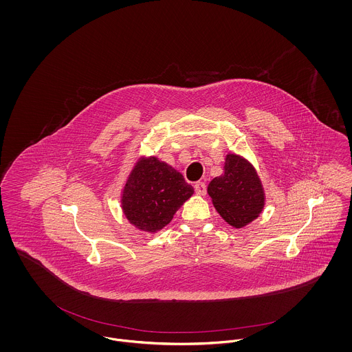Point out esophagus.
I'll return each mask as SVG.
<instances>
[{
	"instance_id": "obj_1",
	"label": "esophagus",
	"mask_w": 352,
	"mask_h": 352,
	"mask_svg": "<svg viewBox=\"0 0 352 352\" xmlns=\"http://www.w3.org/2000/svg\"><path fill=\"white\" fill-rule=\"evenodd\" d=\"M194 188H195V192L199 195H206V192H207V186L204 182H197L194 184Z\"/></svg>"
}]
</instances>
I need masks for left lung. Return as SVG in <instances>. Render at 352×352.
<instances>
[{"mask_svg":"<svg viewBox=\"0 0 352 352\" xmlns=\"http://www.w3.org/2000/svg\"><path fill=\"white\" fill-rule=\"evenodd\" d=\"M207 192L220 217L234 228L250 224L265 204L264 188L256 170L237 154L226 157L224 174L210 182Z\"/></svg>","mask_w":352,"mask_h":352,"instance_id":"left-lung-1","label":"left lung"}]
</instances>
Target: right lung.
Listing matches in <instances>:
<instances>
[{
    "mask_svg": "<svg viewBox=\"0 0 352 352\" xmlns=\"http://www.w3.org/2000/svg\"><path fill=\"white\" fill-rule=\"evenodd\" d=\"M194 194L184 175L155 157L135 162L122 190L121 207L135 228L157 232Z\"/></svg>",
    "mask_w": 352,
    "mask_h": 352,
    "instance_id": "1",
    "label": "right lung"
}]
</instances>
